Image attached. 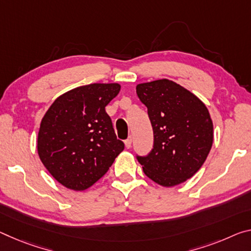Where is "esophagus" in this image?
<instances>
[{
	"mask_svg": "<svg viewBox=\"0 0 251 251\" xmlns=\"http://www.w3.org/2000/svg\"><path fill=\"white\" fill-rule=\"evenodd\" d=\"M132 142H133L132 136H129V137L127 138V140L125 141V146L127 147V149H130V147H132Z\"/></svg>",
	"mask_w": 251,
	"mask_h": 251,
	"instance_id": "obj_1",
	"label": "esophagus"
}]
</instances>
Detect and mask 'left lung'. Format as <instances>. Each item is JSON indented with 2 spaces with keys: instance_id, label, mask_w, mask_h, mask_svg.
I'll use <instances>...</instances> for the list:
<instances>
[{
  "instance_id": "obj_1",
  "label": "left lung",
  "mask_w": 251,
  "mask_h": 251,
  "mask_svg": "<svg viewBox=\"0 0 251 251\" xmlns=\"http://www.w3.org/2000/svg\"><path fill=\"white\" fill-rule=\"evenodd\" d=\"M136 94L147 107L154 134L153 150L137 160L157 184H181L201 169L212 147L209 110L196 95L169 79L140 83Z\"/></svg>"
}]
</instances>
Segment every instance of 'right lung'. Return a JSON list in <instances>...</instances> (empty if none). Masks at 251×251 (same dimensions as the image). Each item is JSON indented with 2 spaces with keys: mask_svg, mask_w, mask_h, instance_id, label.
<instances>
[{
  "mask_svg": "<svg viewBox=\"0 0 251 251\" xmlns=\"http://www.w3.org/2000/svg\"><path fill=\"white\" fill-rule=\"evenodd\" d=\"M119 90L118 83L77 87L55 99L43 116L37 141L39 157L66 188H90L124 150L105 110Z\"/></svg>",
  "mask_w": 251,
  "mask_h": 251,
  "instance_id": "1",
  "label": "right lung"
}]
</instances>
